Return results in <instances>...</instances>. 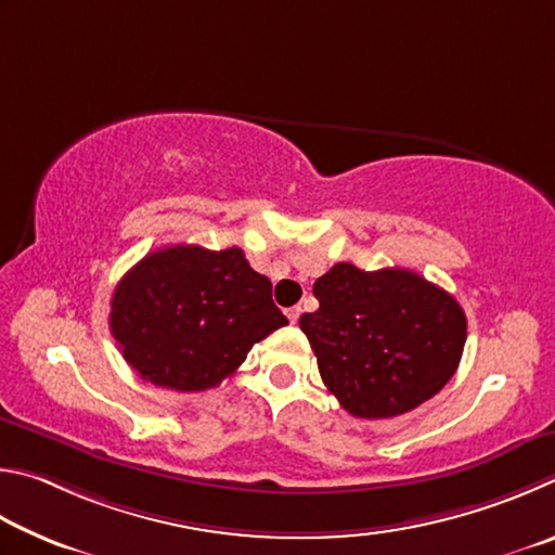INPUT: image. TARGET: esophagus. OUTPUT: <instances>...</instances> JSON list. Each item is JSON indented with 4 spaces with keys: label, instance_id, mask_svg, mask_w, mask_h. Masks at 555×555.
I'll return each instance as SVG.
<instances>
[{
    "label": "esophagus",
    "instance_id": "34e87169",
    "mask_svg": "<svg viewBox=\"0 0 555 555\" xmlns=\"http://www.w3.org/2000/svg\"><path fill=\"white\" fill-rule=\"evenodd\" d=\"M299 314H302V309H299V307H289V309H287V319H289V322H293V324H297Z\"/></svg>",
    "mask_w": 555,
    "mask_h": 555
}]
</instances>
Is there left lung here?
Segmentation results:
<instances>
[{
  "label": "left lung",
  "instance_id": "left-lung-1",
  "mask_svg": "<svg viewBox=\"0 0 555 555\" xmlns=\"http://www.w3.org/2000/svg\"><path fill=\"white\" fill-rule=\"evenodd\" d=\"M319 309L299 317L319 373L346 412L390 420L431 400L465 346L463 307L404 268L365 272L351 262L314 283Z\"/></svg>",
  "mask_w": 555,
  "mask_h": 555
}]
</instances>
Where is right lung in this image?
<instances>
[{
	"label": "right lung",
	"instance_id": "obj_1",
	"mask_svg": "<svg viewBox=\"0 0 555 555\" xmlns=\"http://www.w3.org/2000/svg\"><path fill=\"white\" fill-rule=\"evenodd\" d=\"M287 319L241 248L168 246L119 280L109 328L139 377L178 392L217 387Z\"/></svg>",
	"mask_w": 555,
	"mask_h": 555
}]
</instances>
